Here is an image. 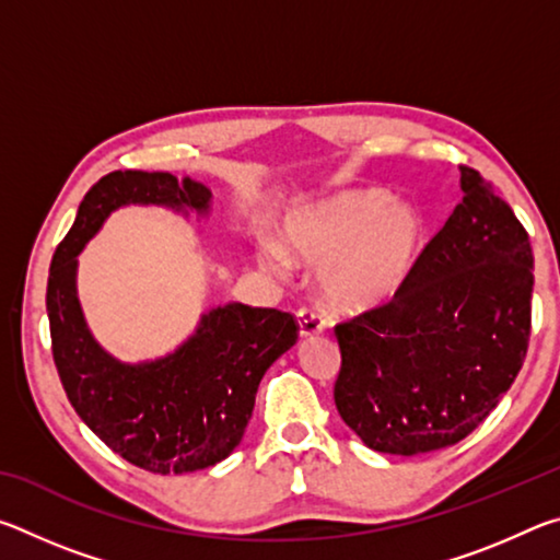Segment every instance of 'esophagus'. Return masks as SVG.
I'll list each match as a JSON object with an SVG mask.
<instances>
[{"instance_id":"obj_1","label":"esophagus","mask_w":560,"mask_h":560,"mask_svg":"<svg viewBox=\"0 0 560 560\" xmlns=\"http://www.w3.org/2000/svg\"><path fill=\"white\" fill-rule=\"evenodd\" d=\"M296 326H299V336L301 338H314L318 336L320 330H324V324H320V318L314 314V311L308 308H301L296 314Z\"/></svg>"}]
</instances>
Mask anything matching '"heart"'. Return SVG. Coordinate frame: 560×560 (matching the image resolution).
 Segmentation results:
<instances>
[{
  "label": "heart",
  "mask_w": 560,
  "mask_h": 560,
  "mask_svg": "<svg viewBox=\"0 0 560 560\" xmlns=\"http://www.w3.org/2000/svg\"><path fill=\"white\" fill-rule=\"evenodd\" d=\"M283 244L318 267V293L330 311L360 316L390 306L405 291L428 246V222L385 189H338L293 210L283 222ZM287 249L264 240L259 264L283 277L291 267Z\"/></svg>",
  "instance_id": "heart-1"
}]
</instances>
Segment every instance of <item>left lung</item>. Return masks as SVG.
Listing matches in <instances>:
<instances>
[{
	"label": "left lung",
	"instance_id": "obj_1",
	"mask_svg": "<svg viewBox=\"0 0 560 560\" xmlns=\"http://www.w3.org/2000/svg\"><path fill=\"white\" fill-rule=\"evenodd\" d=\"M462 202L390 306L336 326V407L368 447L424 454L467 438L524 365L534 252L511 207L459 167Z\"/></svg>",
	"mask_w": 560,
	"mask_h": 560
}]
</instances>
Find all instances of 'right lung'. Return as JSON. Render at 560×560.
<instances>
[{
    "instance_id": "1",
    "label": "right lung",
    "mask_w": 560,
    "mask_h": 560,
    "mask_svg": "<svg viewBox=\"0 0 560 560\" xmlns=\"http://www.w3.org/2000/svg\"><path fill=\"white\" fill-rule=\"evenodd\" d=\"M212 214V189L170 173L116 170L79 205L46 287L54 363L73 410L122 459L153 474H187L230 457L252 420L264 373L296 343V320L230 301L207 308L175 350L128 363L103 348L83 316L79 254L120 207Z\"/></svg>"
}]
</instances>
